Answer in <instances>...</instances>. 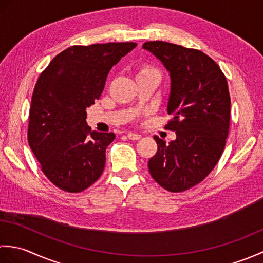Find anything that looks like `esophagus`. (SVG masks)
I'll list each match as a JSON object with an SVG mask.
<instances>
[{
    "instance_id": "34e87169",
    "label": "esophagus",
    "mask_w": 263,
    "mask_h": 263,
    "mask_svg": "<svg viewBox=\"0 0 263 263\" xmlns=\"http://www.w3.org/2000/svg\"><path fill=\"white\" fill-rule=\"evenodd\" d=\"M126 136L130 140H139V139L141 138L140 135H138V133H132V132H127Z\"/></svg>"
}]
</instances>
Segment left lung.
<instances>
[{"instance_id": "left-lung-1", "label": "left lung", "mask_w": 263, "mask_h": 263, "mask_svg": "<svg viewBox=\"0 0 263 263\" xmlns=\"http://www.w3.org/2000/svg\"><path fill=\"white\" fill-rule=\"evenodd\" d=\"M157 58L171 78L166 128L176 139L157 136V153L149 159L150 175L170 192H183L203 181L225 148L231 120L227 80L214 60L198 49L155 41L142 45Z\"/></svg>"}]
</instances>
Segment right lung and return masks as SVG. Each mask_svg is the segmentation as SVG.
I'll return each instance as SVG.
<instances>
[{
    "label": "right lung",
    "instance_id": "obj_1",
    "mask_svg": "<svg viewBox=\"0 0 263 263\" xmlns=\"http://www.w3.org/2000/svg\"><path fill=\"white\" fill-rule=\"evenodd\" d=\"M136 43L71 46L57 55L33 89L28 141L54 185L81 192L102 175L114 133L91 131L87 107L100 97L111 66Z\"/></svg>",
    "mask_w": 263,
    "mask_h": 263
}]
</instances>
